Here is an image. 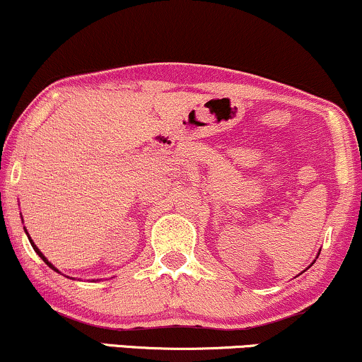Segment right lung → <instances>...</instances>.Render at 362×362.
<instances>
[{"label": "right lung", "instance_id": "right-lung-1", "mask_svg": "<svg viewBox=\"0 0 362 362\" xmlns=\"http://www.w3.org/2000/svg\"><path fill=\"white\" fill-rule=\"evenodd\" d=\"M30 242H31V245H33V249H35V252H36V254H38V255H40V257H41V259H43V260H45V264H47V265H48V267H52V269H53V271H57V269H54V267H53V265H52V264H49V262H48V260H47V257H45V255H43V254H41V252H40V249H38V247H36V245H35V244H33V240H30ZM57 272H58V271H57Z\"/></svg>", "mask_w": 362, "mask_h": 362}]
</instances>
